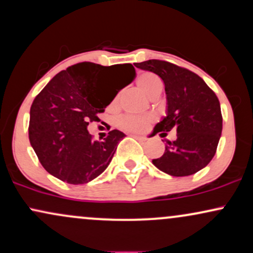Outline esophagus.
I'll list each match as a JSON object with an SVG mask.
<instances>
[{"mask_svg": "<svg viewBox=\"0 0 253 253\" xmlns=\"http://www.w3.org/2000/svg\"><path fill=\"white\" fill-rule=\"evenodd\" d=\"M133 136V138H135V139H138V140H140V141H145L146 140V138H144V136H141V135H138V134H130Z\"/></svg>", "mask_w": 253, "mask_h": 253, "instance_id": "esophagus-1", "label": "esophagus"}]
</instances>
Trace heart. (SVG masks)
I'll return each instance as SVG.
<instances>
[{"label": "heart", "instance_id": "b5f03b06", "mask_svg": "<svg viewBox=\"0 0 253 253\" xmlns=\"http://www.w3.org/2000/svg\"><path fill=\"white\" fill-rule=\"evenodd\" d=\"M136 86L146 95L147 97L152 98L159 95L163 89V83L161 78L152 72H143L136 77ZM118 106V96L113 98L110 103V108H115ZM152 117L145 115V117H134V115H123L118 119V126L121 129L129 130V132H144L147 128Z\"/></svg>", "mask_w": 253, "mask_h": 253}]
</instances>
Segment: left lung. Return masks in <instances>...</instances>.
I'll return each instance as SVG.
<instances>
[{
    "instance_id": "obj_1",
    "label": "left lung",
    "mask_w": 253,
    "mask_h": 253,
    "mask_svg": "<svg viewBox=\"0 0 253 253\" xmlns=\"http://www.w3.org/2000/svg\"><path fill=\"white\" fill-rule=\"evenodd\" d=\"M163 80L167 117L152 134L176 130V140H167L164 155L153 159L156 168L168 175L182 177L197 172L213 159L222 130V115L215 92L201 77L175 64L158 59L135 63Z\"/></svg>"
}]
</instances>
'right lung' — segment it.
I'll use <instances>...</instances> for the list:
<instances>
[{
  "instance_id": "right-lung-1",
  "label": "right lung",
  "mask_w": 253,
  "mask_h": 253,
  "mask_svg": "<svg viewBox=\"0 0 253 253\" xmlns=\"http://www.w3.org/2000/svg\"><path fill=\"white\" fill-rule=\"evenodd\" d=\"M117 72L123 76L117 89L99 95L103 76ZM132 64L102 66L78 63L57 74L34 98L30 112L28 136L43 169L60 181L84 184L107 169L123 132L110 130L107 138L94 140L89 121H97L121 89L132 82Z\"/></svg>"
}]
</instances>
